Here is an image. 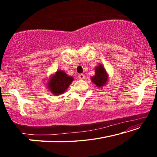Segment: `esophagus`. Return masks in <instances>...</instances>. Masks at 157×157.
I'll return each mask as SVG.
<instances>
[{
	"mask_svg": "<svg viewBox=\"0 0 157 157\" xmlns=\"http://www.w3.org/2000/svg\"><path fill=\"white\" fill-rule=\"evenodd\" d=\"M78 78L80 79H84L85 78V75H84V74H79V75H78Z\"/></svg>",
	"mask_w": 157,
	"mask_h": 157,
	"instance_id": "1",
	"label": "esophagus"
}]
</instances>
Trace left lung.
<instances>
[{"label":"left lung","mask_w":157,"mask_h":157,"mask_svg":"<svg viewBox=\"0 0 157 157\" xmlns=\"http://www.w3.org/2000/svg\"><path fill=\"white\" fill-rule=\"evenodd\" d=\"M91 79L99 88L105 86L108 81V74L104 66L102 64L97 66L95 69V75L91 77Z\"/></svg>","instance_id":"8db88e82"}]
</instances>
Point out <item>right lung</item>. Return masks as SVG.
<instances>
[{
  "mask_svg": "<svg viewBox=\"0 0 157 157\" xmlns=\"http://www.w3.org/2000/svg\"><path fill=\"white\" fill-rule=\"evenodd\" d=\"M73 81V77L68 76L64 71L59 70L50 77L47 87L52 94L60 95L66 91Z\"/></svg>",
  "mask_w": 157,
  "mask_h": 157,
  "instance_id": "obj_1",
  "label": "right lung"
}]
</instances>
